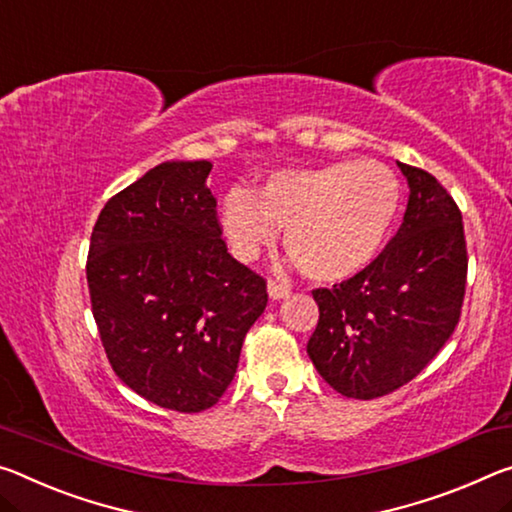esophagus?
I'll use <instances>...</instances> for the list:
<instances>
[{
  "instance_id": "obj_1",
  "label": "esophagus",
  "mask_w": 512,
  "mask_h": 512,
  "mask_svg": "<svg viewBox=\"0 0 512 512\" xmlns=\"http://www.w3.org/2000/svg\"><path fill=\"white\" fill-rule=\"evenodd\" d=\"M289 287L285 285V282H280V280H269V296L271 298H285V296H289Z\"/></svg>"
}]
</instances>
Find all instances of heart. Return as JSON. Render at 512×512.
<instances>
[{
	"label": "heart",
	"instance_id": "1",
	"mask_svg": "<svg viewBox=\"0 0 512 512\" xmlns=\"http://www.w3.org/2000/svg\"><path fill=\"white\" fill-rule=\"evenodd\" d=\"M399 175L383 161L344 159L271 173L257 193L232 186L221 227L241 259H255L285 230V248L316 282L360 273L385 246L401 209Z\"/></svg>",
	"mask_w": 512,
	"mask_h": 512
}]
</instances>
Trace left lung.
Listing matches in <instances>:
<instances>
[{
    "label": "left lung",
    "instance_id": "left-lung-1",
    "mask_svg": "<svg viewBox=\"0 0 512 512\" xmlns=\"http://www.w3.org/2000/svg\"><path fill=\"white\" fill-rule=\"evenodd\" d=\"M410 198L403 223L373 262L312 296L319 323L307 355L348 399H378L417 378L460 321L467 285L462 214L426 170L399 164Z\"/></svg>",
    "mask_w": 512,
    "mask_h": 512
}]
</instances>
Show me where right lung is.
<instances>
[{
    "label": "right lung",
    "instance_id": "add662e5",
    "mask_svg": "<svg viewBox=\"0 0 512 512\" xmlns=\"http://www.w3.org/2000/svg\"><path fill=\"white\" fill-rule=\"evenodd\" d=\"M209 161H166L97 216L86 259L111 369L159 408L202 412L230 387L266 280L227 253Z\"/></svg>",
    "mask_w": 512,
    "mask_h": 512
}]
</instances>
